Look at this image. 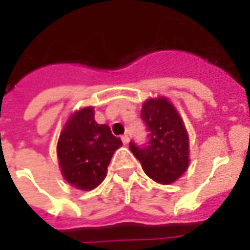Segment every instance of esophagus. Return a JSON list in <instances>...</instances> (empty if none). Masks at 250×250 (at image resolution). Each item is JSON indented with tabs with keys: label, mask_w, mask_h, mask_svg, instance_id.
Wrapping results in <instances>:
<instances>
[{
	"label": "esophagus",
	"mask_w": 250,
	"mask_h": 250,
	"mask_svg": "<svg viewBox=\"0 0 250 250\" xmlns=\"http://www.w3.org/2000/svg\"><path fill=\"white\" fill-rule=\"evenodd\" d=\"M120 139H122V142H123L125 145H128V142H130V136L127 135V134H125V135H122Z\"/></svg>",
	"instance_id": "1"
}]
</instances>
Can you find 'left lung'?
Segmentation results:
<instances>
[{"mask_svg": "<svg viewBox=\"0 0 250 250\" xmlns=\"http://www.w3.org/2000/svg\"><path fill=\"white\" fill-rule=\"evenodd\" d=\"M141 118L147 131V142H130V150L145 173L158 184L168 185L188 166V138L182 119L167 99H150L143 104Z\"/></svg>", "mask_w": 250, "mask_h": 250, "instance_id": "8db88e82", "label": "left lung"}]
</instances>
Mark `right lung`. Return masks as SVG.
Returning <instances> with one entry per match:
<instances>
[{"mask_svg":"<svg viewBox=\"0 0 250 250\" xmlns=\"http://www.w3.org/2000/svg\"><path fill=\"white\" fill-rule=\"evenodd\" d=\"M92 107L73 114L57 143V157L64 178L82 190H92L105 178L114 152L122 146L108 125L95 122Z\"/></svg>","mask_w":250,"mask_h":250,"instance_id":"obj_1","label":"right lung"}]
</instances>
